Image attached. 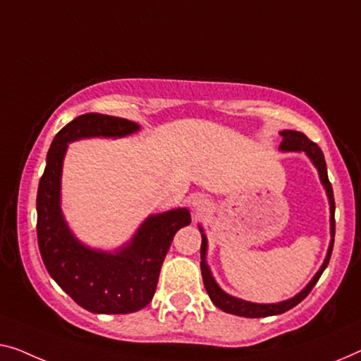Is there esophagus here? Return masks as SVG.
I'll return each mask as SVG.
<instances>
[{
  "label": "esophagus",
  "mask_w": 361,
  "mask_h": 361,
  "mask_svg": "<svg viewBox=\"0 0 361 361\" xmlns=\"http://www.w3.org/2000/svg\"><path fill=\"white\" fill-rule=\"evenodd\" d=\"M191 204H192V209H195L197 214L204 212V211H206V207H207V199L201 196V195H196V196H192Z\"/></svg>",
  "instance_id": "34e87169"
}]
</instances>
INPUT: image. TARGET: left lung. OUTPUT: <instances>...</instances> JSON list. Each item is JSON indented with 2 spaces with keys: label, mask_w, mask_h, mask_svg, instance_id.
Segmentation results:
<instances>
[{
  "label": "left lung",
  "mask_w": 361,
  "mask_h": 361,
  "mask_svg": "<svg viewBox=\"0 0 361 361\" xmlns=\"http://www.w3.org/2000/svg\"><path fill=\"white\" fill-rule=\"evenodd\" d=\"M282 136V144L281 149L282 150H295V152H306V155L311 159V162L314 164L316 169L319 171V178L321 183L326 188L327 197H329V204H331V245H329V251H327V256L324 262H322L321 269L318 274L313 277L308 285H306L305 290L297 295V297L281 301V303H272V305H257V303H250V301H243L238 300L235 297H230L224 292L222 288L219 287L217 282L214 281L211 271L206 264V248H207V240L206 235L202 233V243H201V272H202V281H204V287H206L209 297H211L212 303L220 308L225 313L235 314V316H243V318H266V316H274V314H282L285 311L292 310L293 306H297L300 301H303L306 297H308L311 290L316 285V282L319 281L321 274L324 272V269L329 264L331 255H332V248H334V235H336V219H334V212H336V202H334V191H332V185L329 178H327V169H326V160H324V154L319 149V146L316 142L311 141L308 136H305L303 133L300 131H292V129H287V131L281 133ZM199 230L202 232V228L199 227Z\"/></svg>",
  "instance_id": "left-lung-1"
}]
</instances>
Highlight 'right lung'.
<instances>
[{
	"instance_id": "right-lung-1",
	"label": "right lung",
	"mask_w": 361,
	"mask_h": 361,
	"mask_svg": "<svg viewBox=\"0 0 361 361\" xmlns=\"http://www.w3.org/2000/svg\"><path fill=\"white\" fill-rule=\"evenodd\" d=\"M134 121L85 113L53 139L37 192V238L47 271L79 306L97 314H126L152 300L171 240L191 224L188 209L150 217L131 243L116 252L85 248L74 238L60 209L61 166L68 142L80 137H121L137 131Z\"/></svg>"
}]
</instances>
